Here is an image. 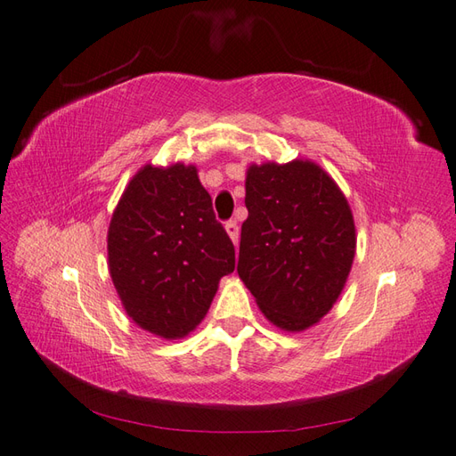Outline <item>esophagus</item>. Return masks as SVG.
<instances>
[{
  "mask_svg": "<svg viewBox=\"0 0 456 456\" xmlns=\"http://www.w3.org/2000/svg\"><path fill=\"white\" fill-rule=\"evenodd\" d=\"M225 231H227V235L231 237V240L235 242V245H239V225L235 224V221H227Z\"/></svg>",
  "mask_w": 456,
  "mask_h": 456,
  "instance_id": "34e87169",
  "label": "esophagus"
}]
</instances>
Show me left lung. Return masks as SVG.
Instances as JSON below:
<instances>
[{
  "label": "left lung",
  "instance_id": "1",
  "mask_svg": "<svg viewBox=\"0 0 456 456\" xmlns=\"http://www.w3.org/2000/svg\"><path fill=\"white\" fill-rule=\"evenodd\" d=\"M245 190L239 278L273 326L303 332L328 314L347 281L357 240L352 208L309 159L252 163Z\"/></svg>",
  "mask_w": 456,
  "mask_h": 456
}]
</instances>
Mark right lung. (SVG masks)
Returning <instances> with one entry per match:
<instances>
[{
  "instance_id": "add662e5",
  "label": "right lung",
  "mask_w": 456,
  "mask_h": 456,
  "mask_svg": "<svg viewBox=\"0 0 456 456\" xmlns=\"http://www.w3.org/2000/svg\"><path fill=\"white\" fill-rule=\"evenodd\" d=\"M109 272L126 314L165 340L204 321L235 247L217 224L196 165H145L126 186L107 237Z\"/></svg>"
}]
</instances>
